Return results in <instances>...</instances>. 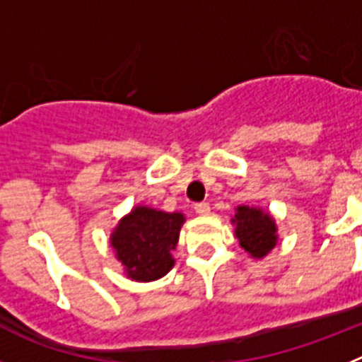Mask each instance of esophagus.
<instances>
[{"instance_id": "34e87169", "label": "esophagus", "mask_w": 362, "mask_h": 362, "mask_svg": "<svg viewBox=\"0 0 362 362\" xmlns=\"http://www.w3.org/2000/svg\"><path fill=\"white\" fill-rule=\"evenodd\" d=\"M194 210H196L197 216H209V214H210V204L209 203H197L196 206H194Z\"/></svg>"}]
</instances>
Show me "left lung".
<instances>
[{"instance_id":"obj_1","label":"left lung","mask_w":362,"mask_h":362,"mask_svg":"<svg viewBox=\"0 0 362 362\" xmlns=\"http://www.w3.org/2000/svg\"><path fill=\"white\" fill-rule=\"evenodd\" d=\"M230 223L235 226L233 233L239 246L245 248L252 259L267 257L279 241L276 219L259 206L239 204Z\"/></svg>"}]
</instances>
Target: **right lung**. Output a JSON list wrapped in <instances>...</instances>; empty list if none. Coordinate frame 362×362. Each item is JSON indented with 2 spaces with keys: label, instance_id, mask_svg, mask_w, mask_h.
Instances as JSON below:
<instances>
[{
  "label": "right lung",
  "instance_id": "obj_1",
  "mask_svg": "<svg viewBox=\"0 0 362 362\" xmlns=\"http://www.w3.org/2000/svg\"><path fill=\"white\" fill-rule=\"evenodd\" d=\"M185 221L181 212H163L146 204H136L121 217L110 233V246L129 279L150 283L174 268L172 250Z\"/></svg>",
  "mask_w": 362,
  "mask_h": 362
}]
</instances>
